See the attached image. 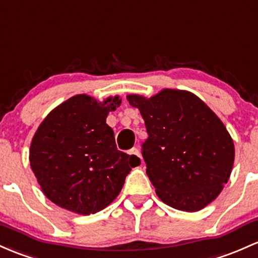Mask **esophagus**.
<instances>
[{"label":"esophagus","instance_id":"obj_1","mask_svg":"<svg viewBox=\"0 0 258 258\" xmlns=\"http://www.w3.org/2000/svg\"><path fill=\"white\" fill-rule=\"evenodd\" d=\"M130 154H134V155H136V157H138V158H141V159H142V157H141L140 149L136 148V147H134V148H132L131 151H130Z\"/></svg>","mask_w":258,"mask_h":258}]
</instances>
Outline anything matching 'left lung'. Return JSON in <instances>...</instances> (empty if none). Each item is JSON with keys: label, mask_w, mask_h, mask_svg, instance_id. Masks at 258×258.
Here are the masks:
<instances>
[{"label": "left lung", "mask_w": 258, "mask_h": 258, "mask_svg": "<svg viewBox=\"0 0 258 258\" xmlns=\"http://www.w3.org/2000/svg\"><path fill=\"white\" fill-rule=\"evenodd\" d=\"M141 111L147 175L165 205L197 212L219 196L230 177L235 149L224 123L187 90L163 89L151 98L127 95Z\"/></svg>", "instance_id": "left-lung-1"}]
</instances>
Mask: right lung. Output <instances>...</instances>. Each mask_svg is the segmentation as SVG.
Listing matches in <instances>:
<instances>
[{"mask_svg": "<svg viewBox=\"0 0 258 258\" xmlns=\"http://www.w3.org/2000/svg\"><path fill=\"white\" fill-rule=\"evenodd\" d=\"M118 95L106 100L75 95L52 110L34 135L32 170L51 202L88 216L117 197L131 168L141 159L117 151L107 114L120 106Z\"/></svg>", "mask_w": 258, "mask_h": 258, "instance_id": "right-lung-1", "label": "right lung"}]
</instances>
